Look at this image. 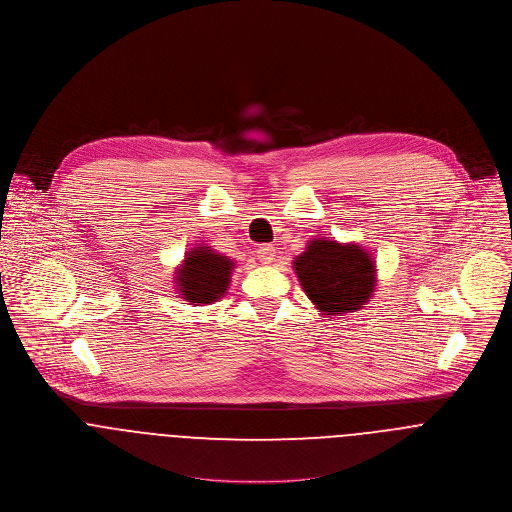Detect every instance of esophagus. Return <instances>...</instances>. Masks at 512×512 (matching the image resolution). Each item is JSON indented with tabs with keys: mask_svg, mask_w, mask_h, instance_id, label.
<instances>
[{
	"mask_svg": "<svg viewBox=\"0 0 512 512\" xmlns=\"http://www.w3.org/2000/svg\"><path fill=\"white\" fill-rule=\"evenodd\" d=\"M256 252H258V258H260V262H262V264H270V262H274V256H276V248H274V244H260Z\"/></svg>",
	"mask_w": 512,
	"mask_h": 512,
	"instance_id": "obj_1",
	"label": "esophagus"
}]
</instances>
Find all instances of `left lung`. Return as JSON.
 Listing matches in <instances>:
<instances>
[{
    "instance_id": "8db88e82",
    "label": "left lung",
    "mask_w": 512,
    "mask_h": 512,
    "mask_svg": "<svg viewBox=\"0 0 512 512\" xmlns=\"http://www.w3.org/2000/svg\"><path fill=\"white\" fill-rule=\"evenodd\" d=\"M293 266L301 288L327 315L359 309L374 290L372 260L355 244L313 238Z\"/></svg>"
}]
</instances>
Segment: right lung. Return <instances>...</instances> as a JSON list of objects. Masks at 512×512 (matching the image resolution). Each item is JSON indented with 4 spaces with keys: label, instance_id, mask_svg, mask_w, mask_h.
I'll list each match as a JSON object with an SVG mask.
<instances>
[{
    "label": "right lung",
    "instance_id": "1",
    "mask_svg": "<svg viewBox=\"0 0 512 512\" xmlns=\"http://www.w3.org/2000/svg\"><path fill=\"white\" fill-rule=\"evenodd\" d=\"M232 262L201 246L185 258V266L177 276L181 295L193 303H211L226 292Z\"/></svg>",
    "mask_w": 512,
    "mask_h": 512
}]
</instances>
